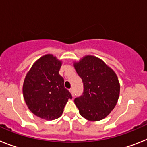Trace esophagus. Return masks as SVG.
Here are the masks:
<instances>
[{
	"mask_svg": "<svg viewBox=\"0 0 147 147\" xmlns=\"http://www.w3.org/2000/svg\"><path fill=\"white\" fill-rule=\"evenodd\" d=\"M69 92H70V93L72 94V96L74 97V92H73V89H69Z\"/></svg>",
	"mask_w": 147,
	"mask_h": 147,
	"instance_id": "1",
	"label": "esophagus"
}]
</instances>
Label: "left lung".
<instances>
[{
  "label": "left lung",
  "instance_id": "left-lung-1",
  "mask_svg": "<svg viewBox=\"0 0 147 147\" xmlns=\"http://www.w3.org/2000/svg\"><path fill=\"white\" fill-rule=\"evenodd\" d=\"M74 67L84 83V92L75 99L83 118L90 121L104 119L115 108L120 95L115 72L94 55H85Z\"/></svg>",
  "mask_w": 147,
  "mask_h": 147
}]
</instances>
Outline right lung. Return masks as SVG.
Wrapping results in <instances>:
<instances>
[{
    "label": "right lung",
    "mask_w": 147,
    "mask_h": 147,
    "mask_svg": "<svg viewBox=\"0 0 147 147\" xmlns=\"http://www.w3.org/2000/svg\"><path fill=\"white\" fill-rule=\"evenodd\" d=\"M62 61L52 54L40 57L26 74L23 95L28 108L35 115L52 121L61 117L72 95L64 87L59 75Z\"/></svg>",
    "instance_id": "right-lung-1"
}]
</instances>
